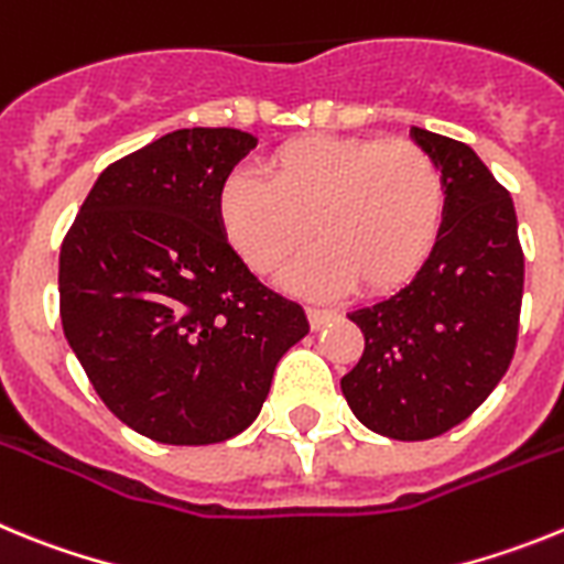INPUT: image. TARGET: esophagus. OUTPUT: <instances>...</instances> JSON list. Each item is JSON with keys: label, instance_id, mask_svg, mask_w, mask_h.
<instances>
[{"label": "esophagus", "instance_id": "1", "mask_svg": "<svg viewBox=\"0 0 564 564\" xmlns=\"http://www.w3.org/2000/svg\"><path fill=\"white\" fill-rule=\"evenodd\" d=\"M307 316H311V325L318 330V327L330 322L333 311H327V307H307Z\"/></svg>", "mask_w": 564, "mask_h": 564}]
</instances>
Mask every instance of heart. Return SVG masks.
Wrapping results in <instances>:
<instances>
[{"label": "heart", "mask_w": 564, "mask_h": 564, "mask_svg": "<svg viewBox=\"0 0 564 564\" xmlns=\"http://www.w3.org/2000/svg\"><path fill=\"white\" fill-rule=\"evenodd\" d=\"M262 174L234 172L217 217L259 273L285 265L313 228L322 242L285 273L296 291L327 293L352 279L364 291H392L421 271L441 237V166L412 141L305 134L273 149Z\"/></svg>", "instance_id": "1"}]
</instances>
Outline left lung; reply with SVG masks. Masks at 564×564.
<instances>
[{
	"instance_id": "left-lung-1",
	"label": "left lung",
	"mask_w": 564,
	"mask_h": 564,
	"mask_svg": "<svg viewBox=\"0 0 564 564\" xmlns=\"http://www.w3.org/2000/svg\"><path fill=\"white\" fill-rule=\"evenodd\" d=\"M410 134L441 166V237L410 285L347 313L364 352L341 392L367 430L430 441L466 421L506 376L525 259L511 194L475 149L417 127Z\"/></svg>"
}]
</instances>
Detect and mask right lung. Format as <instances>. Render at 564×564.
<instances>
[{
  "label": "right lung",
  "mask_w": 564,
  "mask_h": 564,
  "mask_svg": "<svg viewBox=\"0 0 564 564\" xmlns=\"http://www.w3.org/2000/svg\"><path fill=\"white\" fill-rule=\"evenodd\" d=\"M253 147L228 127L163 134L104 169L62 242L64 336L107 410L158 443L248 430L311 330L220 228L223 183Z\"/></svg>",
  "instance_id": "add662e5"
}]
</instances>
